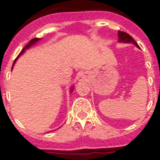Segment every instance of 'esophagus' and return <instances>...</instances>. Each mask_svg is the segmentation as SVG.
I'll return each instance as SVG.
<instances>
[{
    "label": "esophagus",
    "instance_id": "esophagus-1",
    "mask_svg": "<svg viewBox=\"0 0 160 160\" xmlns=\"http://www.w3.org/2000/svg\"><path fill=\"white\" fill-rule=\"evenodd\" d=\"M83 76H84V75H83Z\"/></svg>",
    "mask_w": 160,
    "mask_h": 160
}]
</instances>
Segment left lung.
<instances>
[{
  "instance_id": "1",
  "label": "left lung",
  "mask_w": 160,
  "mask_h": 160,
  "mask_svg": "<svg viewBox=\"0 0 160 160\" xmlns=\"http://www.w3.org/2000/svg\"><path fill=\"white\" fill-rule=\"evenodd\" d=\"M118 36H119V42H124V43H132L135 45V46L139 48V45L135 42L133 37L131 36H129V34H127L126 32L124 31H118Z\"/></svg>"
}]
</instances>
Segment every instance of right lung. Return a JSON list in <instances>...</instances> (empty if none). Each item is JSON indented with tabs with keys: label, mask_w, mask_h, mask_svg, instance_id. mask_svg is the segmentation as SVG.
Here are the masks:
<instances>
[{
	"label": "right lung",
	"mask_w": 160,
	"mask_h": 160,
	"mask_svg": "<svg viewBox=\"0 0 160 160\" xmlns=\"http://www.w3.org/2000/svg\"><path fill=\"white\" fill-rule=\"evenodd\" d=\"M40 40H41V39H40V38H34V39H32V40H31V41H30V42H29V43L27 44V45H26V46H25V47H24L23 49H22V51H21V53L19 54L18 56L16 57V60H14L13 65H15V63H16V60H17V59H18V58L20 57V56H21V55H22V54H23V52H25V51H26V50H27V49L30 48L31 46H33V45H35V44H36V42H37V41H40ZM12 68H13V66H12ZM11 70H12V69H11ZM73 90H74V88L72 87V88H71V90H70V92H71V91H73Z\"/></svg>",
	"instance_id": "obj_1"
}]
</instances>
